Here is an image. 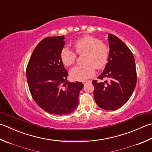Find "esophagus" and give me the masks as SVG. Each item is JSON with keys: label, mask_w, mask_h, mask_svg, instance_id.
I'll use <instances>...</instances> for the list:
<instances>
[{"label": "esophagus", "mask_w": 152, "mask_h": 152, "mask_svg": "<svg viewBox=\"0 0 152 152\" xmlns=\"http://www.w3.org/2000/svg\"><path fill=\"white\" fill-rule=\"evenodd\" d=\"M88 82H90V81H85V82H84L83 83H84V84H86V83H88Z\"/></svg>", "instance_id": "1"}]
</instances>
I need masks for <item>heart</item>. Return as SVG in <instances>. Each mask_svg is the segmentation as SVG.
Returning <instances> with one entry per match:
<instances>
[{"mask_svg": "<svg viewBox=\"0 0 152 152\" xmlns=\"http://www.w3.org/2000/svg\"><path fill=\"white\" fill-rule=\"evenodd\" d=\"M75 52L66 47L62 49L61 59L65 66H70L76 61L77 55H84L81 66L73 67L70 71V78L76 81H85L93 77L95 68H103L109 58V48L105 43L96 37L86 35L74 43Z\"/></svg>", "mask_w": 152, "mask_h": 152, "instance_id": "1", "label": "heart"}]
</instances>
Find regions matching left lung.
Listing matches in <instances>:
<instances>
[{"label":"left lung","instance_id":"obj_1","mask_svg":"<svg viewBox=\"0 0 152 152\" xmlns=\"http://www.w3.org/2000/svg\"><path fill=\"white\" fill-rule=\"evenodd\" d=\"M109 58L105 70L93 80L94 97L99 107L105 110L119 109L130 99L136 84L135 60L126 45L115 35L109 34Z\"/></svg>","mask_w":152,"mask_h":152}]
</instances>
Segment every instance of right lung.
I'll use <instances>...</instances> for the list:
<instances>
[{
    "instance_id": "obj_1",
    "label": "right lung",
    "mask_w": 152,
    "mask_h": 152,
    "mask_svg": "<svg viewBox=\"0 0 152 152\" xmlns=\"http://www.w3.org/2000/svg\"><path fill=\"white\" fill-rule=\"evenodd\" d=\"M64 35L41 40L31 54L26 77L33 99L45 111L55 115L70 114L78 105L80 82H67L68 72L61 59Z\"/></svg>"
}]
</instances>
